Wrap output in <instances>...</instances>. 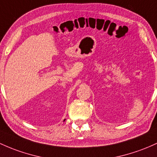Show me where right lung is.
Returning <instances> with one entry per match:
<instances>
[{"mask_svg":"<svg viewBox=\"0 0 157 157\" xmlns=\"http://www.w3.org/2000/svg\"><path fill=\"white\" fill-rule=\"evenodd\" d=\"M65 120H64V121H65Z\"/></svg>","mask_w":157,"mask_h":157,"instance_id":"right-lung-1","label":"right lung"}]
</instances>
